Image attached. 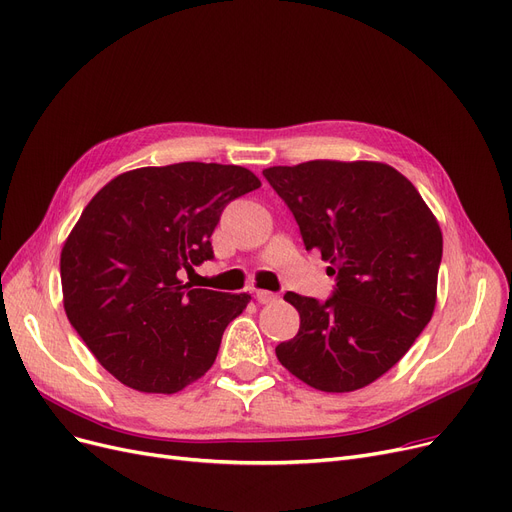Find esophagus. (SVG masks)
I'll list each match as a JSON object with an SVG mask.
<instances>
[{
  "mask_svg": "<svg viewBox=\"0 0 512 512\" xmlns=\"http://www.w3.org/2000/svg\"><path fill=\"white\" fill-rule=\"evenodd\" d=\"M255 299L259 301V303H274L276 299H278V295L276 293H272V291H255Z\"/></svg>",
  "mask_w": 512,
  "mask_h": 512,
  "instance_id": "34e87169",
  "label": "esophagus"
}]
</instances>
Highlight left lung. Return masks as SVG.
<instances>
[{"instance_id":"obj_1","label":"left lung","mask_w":512,"mask_h":512,"mask_svg":"<svg viewBox=\"0 0 512 512\" xmlns=\"http://www.w3.org/2000/svg\"><path fill=\"white\" fill-rule=\"evenodd\" d=\"M293 211L305 249L337 288L326 303L286 293L299 332L280 364L326 393L362 389L391 370L433 316L443 251L437 217L408 177L376 161H307L263 169Z\"/></svg>"}]
</instances>
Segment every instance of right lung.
Instances as JSON below:
<instances>
[{
    "label": "right lung",
    "mask_w": 512,
    "mask_h": 512,
    "mask_svg": "<svg viewBox=\"0 0 512 512\" xmlns=\"http://www.w3.org/2000/svg\"><path fill=\"white\" fill-rule=\"evenodd\" d=\"M259 186L238 165L175 163L125 171L87 203L62 244V303L125 387L169 395L213 366L251 295L192 288L180 272L213 259L221 211Z\"/></svg>",
    "instance_id": "1"
}]
</instances>
